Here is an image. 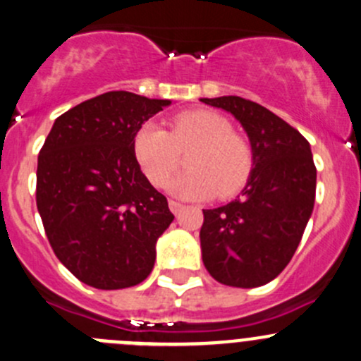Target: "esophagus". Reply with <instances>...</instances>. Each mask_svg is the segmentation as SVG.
I'll return each instance as SVG.
<instances>
[{"instance_id": "obj_1", "label": "esophagus", "mask_w": 361, "mask_h": 361, "mask_svg": "<svg viewBox=\"0 0 361 361\" xmlns=\"http://www.w3.org/2000/svg\"><path fill=\"white\" fill-rule=\"evenodd\" d=\"M169 209H171V212H173V214H178V212L183 209V204L178 202V200L171 199L169 200Z\"/></svg>"}]
</instances>
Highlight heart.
<instances>
[{"label":"heart","mask_w":361,"mask_h":361,"mask_svg":"<svg viewBox=\"0 0 361 361\" xmlns=\"http://www.w3.org/2000/svg\"><path fill=\"white\" fill-rule=\"evenodd\" d=\"M136 161L147 180L162 188L181 168L187 155L190 169L178 178L171 188L185 199H207L218 193L228 199L247 185L254 169L250 142L225 116L199 109L181 112L169 123V131L147 123L133 140Z\"/></svg>","instance_id":"heart-1"}]
</instances>
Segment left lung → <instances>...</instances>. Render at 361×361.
<instances>
[{"instance_id":"8db88e82","label":"left lung","mask_w":361,"mask_h":361,"mask_svg":"<svg viewBox=\"0 0 361 361\" xmlns=\"http://www.w3.org/2000/svg\"><path fill=\"white\" fill-rule=\"evenodd\" d=\"M202 102L233 114L254 149V169L242 195L202 211L204 267L225 286H264L289 264L313 211L317 168L310 143L256 102L240 97Z\"/></svg>"}]
</instances>
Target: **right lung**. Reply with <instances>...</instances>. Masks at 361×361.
Here are the masks:
<instances>
[{
	"instance_id": "1",
	"label": "right lung",
	"mask_w": 361,
	"mask_h": 361,
	"mask_svg": "<svg viewBox=\"0 0 361 361\" xmlns=\"http://www.w3.org/2000/svg\"><path fill=\"white\" fill-rule=\"evenodd\" d=\"M169 100L109 91L56 117L37 157L36 204L60 263L86 286L126 289L155 263L174 219L140 169L136 131Z\"/></svg>"
}]
</instances>
